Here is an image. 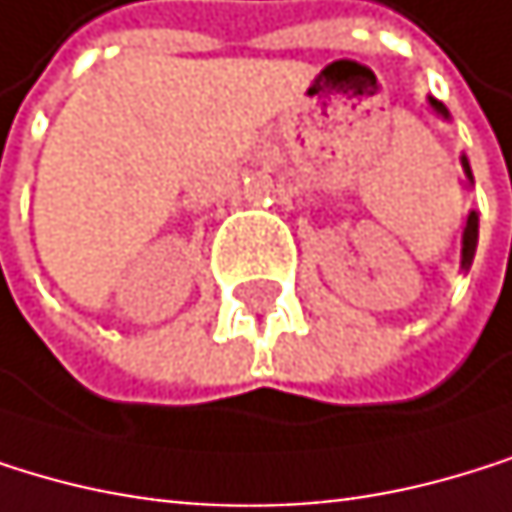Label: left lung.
<instances>
[{
	"instance_id": "8db88e82",
	"label": "left lung",
	"mask_w": 512,
	"mask_h": 512,
	"mask_svg": "<svg viewBox=\"0 0 512 512\" xmlns=\"http://www.w3.org/2000/svg\"><path fill=\"white\" fill-rule=\"evenodd\" d=\"M429 107H433L436 114H442V117L448 120V110H445V104H442V101L429 98ZM460 163H463V172H467V179L473 182V172H470L467 157H460ZM476 244H479V216H476V213H470L467 228H463V250H460V268H463V271L470 268V262H473V256H476Z\"/></svg>"
}]
</instances>
